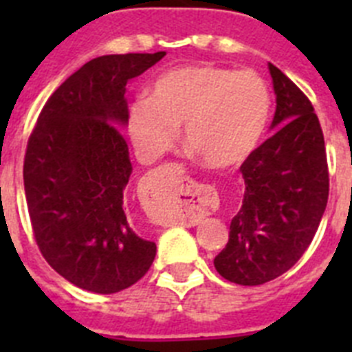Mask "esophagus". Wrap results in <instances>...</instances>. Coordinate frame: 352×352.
<instances>
[{
    "instance_id": "1",
    "label": "esophagus",
    "mask_w": 352,
    "mask_h": 352,
    "mask_svg": "<svg viewBox=\"0 0 352 352\" xmlns=\"http://www.w3.org/2000/svg\"><path fill=\"white\" fill-rule=\"evenodd\" d=\"M149 211H174L185 226H199L213 208V194L197 185L179 166L158 167L148 182Z\"/></svg>"
}]
</instances>
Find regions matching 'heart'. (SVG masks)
I'll use <instances>...</instances> for the list:
<instances>
[{
	"mask_svg": "<svg viewBox=\"0 0 352 352\" xmlns=\"http://www.w3.org/2000/svg\"><path fill=\"white\" fill-rule=\"evenodd\" d=\"M270 114L272 91L257 72L190 65L157 77L148 98L129 105L126 126L141 157L153 160L183 125L186 146L208 167L229 169L256 151Z\"/></svg>",
	"mask_w": 352,
	"mask_h": 352,
	"instance_id": "obj_1",
	"label": "heart"
}]
</instances>
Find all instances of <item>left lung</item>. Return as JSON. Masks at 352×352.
Here are the masks:
<instances>
[{"label":"left lung","mask_w":352,"mask_h":352,"mask_svg":"<svg viewBox=\"0 0 352 352\" xmlns=\"http://www.w3.org/2000/svg\"><path fill=\"white\" fill-rule=\"evenodd\" d=\"M268 68L275 132L239 167L243 204L213 261L226 280L239 285L266 284L291 270L312 243L328 203L324 135L312 104L275 65Z\"/></svg>","instance_id":"obj_1"}]
</instances>
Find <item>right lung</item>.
Segmentation results:
<instances>
[{
  "label": "right lung",
  "instance_id": "right-lung-1",
  "mask_svg": "<svg viewBox=\"0 0 352 352\" xmlns=\"http://www.w3.org/2000/svg\"><path fill=\"white\" fill-rule=\"evenodd\" d=\"M164 56L107 54L82 65L43 105L28 141L24 192L36 245L52 270L84 291H123L157 256V245L126 217L132 164L120 130L126 82Z\"/></svg>",
  "mask_w": 352,
  "mask_h": 352
}]
</instances>
